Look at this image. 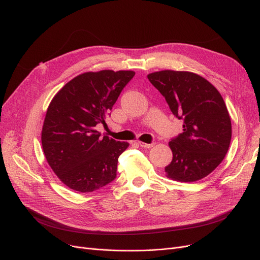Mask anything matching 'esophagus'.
<instances>
[{"instance_id": "obj_1", "label": "esophagus", "mask_w": 260, "mask_h": 260, "mask_svg": "<svg viewBox=\"0 0 260 260\" xmlns=\"http://www.w3.org/2000/svg\"><path fill=\"white\" fill-rule=\"evenodd\" d=\"M139 144L142 148H151V147H153V144H146V143H143V142H139Z\"/></svg>"}]
</instances>
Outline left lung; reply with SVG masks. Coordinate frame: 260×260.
<instances>
[{
    "label": "left lung",
    "instance_id": "obj_1",
    "mask_svg": "<svg viewBox=\"0 0 260 260\" xmlns=\"http://www.w3.org/2000/svg\"><path fill=\"white\" fill-rule=\"evenodd\" d=\"M169 109L183 120V132L172 138L167 177L181 182L200 180L223 160L232 139L225 103L215 86L190 72L160 71L147 76Z\"/></svg>",
    "mask_w": 260,
    "mask_h": 260
}]
</instances>
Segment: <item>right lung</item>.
<instances>
[{
    "label": "right lung",
    "instance_id": "obj_1",
    "mask_svg": "<svg viewBox=\"0 0 260 260\" xmlns=\"http://www.w3.org/2000/svg\"><path fill=\"white\" fill-rule=\"evenodd\" d=\"M132 71L89 72L69 81L49 104L42 128L47 163L68 187L92 192L115 180L118 156L129 144L101 138L98 123L106 117Z\"/></svg>",
    "mask_w": 260,
    "mask_h": 260
}]
</instances>
